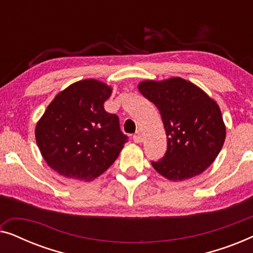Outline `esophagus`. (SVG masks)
<instances>
[{"label":"esophagus","instance_id":"1","mask_svg":"<svg viewBox=\"0 0 253 253\" xmlns=\"http://www.w3.org/2000/svg\"><path fill=\"white\" fill-rule=\"evenodd\" d=\"M132 139H133L134 143H138V144H139V143H141V141H143V134H141L140 131H137L136 134H133Z\"/></svg>","mask_w":253,"mask_h":253}]
</instances>
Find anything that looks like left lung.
Wrapping results in <instances>:
<instances>
[{
	"mask_svg": "<svg viewBox=\"0 0 253 253\" xmlns=\"http://www.w3.org/2000/svg\"><path fill=\"white\" fill-rule=\"evenodd\" d=\"M141 94L157 106L167 134V151L152 166L170 181L191 178L212 165L226 138L221 110L203 89L185 79L145 81Z\"/></svg>",
	"mask_w": 253,
	"mask_h": 253,
	"instance_id": "left-lung-1",
	"label": "left lung"
}]
</instances>
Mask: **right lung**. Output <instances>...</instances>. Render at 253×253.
Wrapping results in <instances>:
<instances>
[{
	"label": "right lung",
	"mask_w": 253,
	"mask_h": 253,
	"mask_svg": "<svg viewBox=\"0 0 253 253\" xmlns=\"http://www.w3.org/2000/svg\"><path fill=\"white\" fill-rule=\"evenodd\" d=\"M112 88L95 79L75 83L55 96L36 127L44 161L68 178L92 181L114 164L127 136L103 103Z\"/></svg>",
	"instance_id": "right-lung-1"
}]
</instances>
